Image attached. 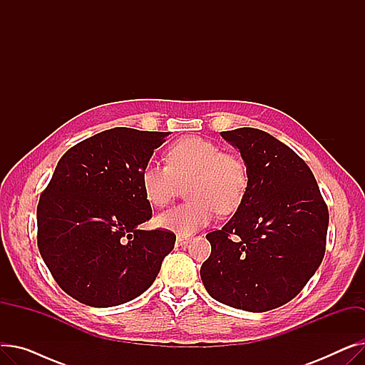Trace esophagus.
I'll list each match as a JSON object with an SVG mask.
<instances>
[{
	"instance_id": "obj_1",
	"label": "esophagus",
	"mask_w": 365,
	"mask_h": 365,
	"mask_svg": "<svg viewBox=\"0 0 365 365\" xmlns=\"http://www.w3.org/2000/svg\"><path fill=\"white\" fill-rule=\"evenodd\" d=\"M190 241H192V237H189V235H178V242L182 247H186Z\"/></svg>"
}]
</instances>
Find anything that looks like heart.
<instances>
[{"label":"heart","instance_id":"heart-1","mask_svg":"<svg viewBox=\"0 0 365 365\" xmlns=\"http://www.w3.org/2000/svg\"><path fill=\"white\" fill-rule=\"evenodd\" d=\"M167 165L148 163L140 173L145 198L155 207H164L186 183L189 201L157 216L160 227L178 234H194L207 226L216 213L229 215L244 202L250 176L241 157L202 138H185L167 150Z\"/></svg>","mask_w":365,"mask_h":365}]
</instances>
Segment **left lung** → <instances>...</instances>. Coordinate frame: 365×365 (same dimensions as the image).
<instances>
[{
    "mask_svg": "<svg viewBox=\"0 0 365 365\" xmlns=\"http://www.w3.org/2000/svg\"><path fill=\"white\" fill-rule=\"evenodd\" d=\"M248 168L244 202L220 231L205 235L212 255L201 279L217 302L266 312L294 299L325 253L329 210L311 168L269 133L222 131Z\"/></svg>",
    "mask_w": 365,
    "mask_h": 365,
    "instance_id": "1",
    "label": "left lung"
}]
</instances>
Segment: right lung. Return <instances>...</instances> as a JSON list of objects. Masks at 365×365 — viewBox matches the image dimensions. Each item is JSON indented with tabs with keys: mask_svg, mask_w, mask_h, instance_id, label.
I'll use <instances>...</instances> for the list:
<instances>
[{
	"mask_svg": "<svg viewBox=\"0 0 365 365\" xmlns=\"http://www.w3.org/2000/svg\"><path fill=\"white\" fill-rule=\"evenodd\" d=\"M170 133L115 127L59 160L36 207L38 248L61 289L94 308L127 303L155 281L175 248L152 217L140 173Z\"/></svg>",
	"mask_w": 365,
	"mask_h": 365,
	"instance_id": "right-lung-1",
	"label": "right lung"
}]
</instances>
